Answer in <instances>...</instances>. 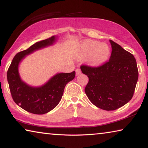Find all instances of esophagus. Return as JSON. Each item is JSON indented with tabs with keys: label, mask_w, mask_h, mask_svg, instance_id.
Here are the masks:
<instances>
[{
	"label": "esophagus",
	"mask_w": 148,
	"mask_h": 148,
	"mask_svg": "<svg viewBox=\"0 0 148 148\" xmlns=\"http://www.w3.org/2000/svg\"><path fill=\"white\" fill-rule=\"evenodd\" d=\"M81 71H80V69H76V76H78V75H79V74H81Z\"/></svg>",
	"instance_id": "1"
}]
</instances>
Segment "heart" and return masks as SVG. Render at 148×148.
<instances>
[{
    "mask_svg": "<svg viewBox=\"0 0 148 148\" xmlns=\"http://www.w3.org/2000/svg\"><path fill=\"white\" fill-rule=\"evenodd\" d=\"M110 56V48L106 43H100L92 40H86L77 47V57H88V62L92 66H99L104 64Z\"/></svg>",
    "mask_w": 148,
    "mask_h": 148,
    "instance_id": "heart-1",
    "label": "heart"
}]
</instances>
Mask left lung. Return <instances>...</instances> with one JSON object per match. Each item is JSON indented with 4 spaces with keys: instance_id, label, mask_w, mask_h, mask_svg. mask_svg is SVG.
I'll return each instance as SVG.
<instances>
[{
    "instance_id": "8db88e82",
    "label": "left lung",
    "mask_w": 148,
    "mask_h": 148,
    "mask_svg": "<svg viewBox=\"0 0 148 148\" xmlns=\"http://www.w3.org/2000/svg\"><path fill=\"white\" fill-rule=\"evenodd\" d=\"M112 54L108 62L97 68L80 67L89 77L85 92L95 106L110 111L131 101L138 78L133 55L110 40Z\"/></svg>"
}]
</instances>
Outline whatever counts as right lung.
Masks as SVG:
<instances>
[{
  "label": "right lung",
  "mask_w": 148,
  "mask_h": 148,
  "mask_svg": "<svg viewBox=\"0 0 148 148\" xmlns=\"http://www.w3.org/2000/svg\"><path fill=\"white\" fill-rule=\"evenodd\" d=\"M58 36L37 42L26 50L17 53L14 57L7 72V79L12 99L21 108L34 114H44L55 108L63 95L64 87L74 78L76 72H59L40 86H32L21 79L19 66L27 56L34 51L53 46Z\"/></svg>",
  "instance_id": "obj_1"
}]
</instances>
